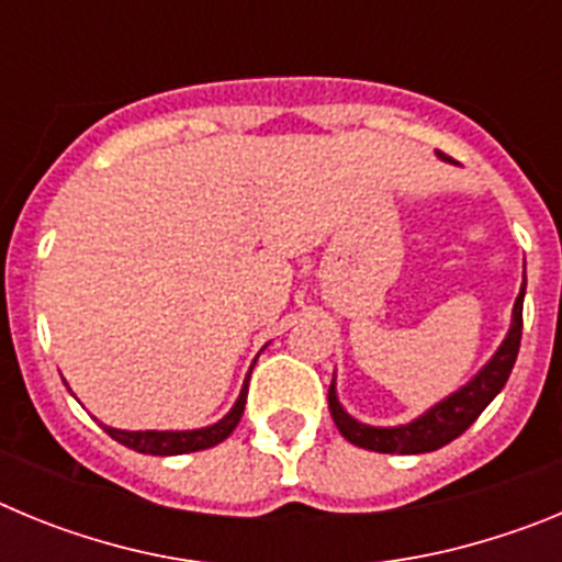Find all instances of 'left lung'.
<instances>
[{"instance_id":"8db88e82","label":"left lung","mask_w":562,"mask_h":562,"mask_svg":"<svg viewBox=\"0 0 562 562\" xmlns=\"http://www.w3.org/2000/svg\"><path fill=\"white\" fill-rule=\"evenodd\" d=\"M441 160H450L439 151ZM524 295H526V276L524 286H520V295L515 301L513 310V326H509V335L501 342V349L495 351L493 360L486 362L484 369L467 382L464 389H459L456 394H450L448 400H441L439 405H434L430 411L419 416V419L408 422V425H400V428H371V425H362L355 416H349L342 411V405L337 402L335 380L329 385V411L331 419H335L337 430L342 434V439H349L351 445L366 450H374V453H430V450H439L445 445H450L453 439H459L470 425L481 416V411L490 405V402L498 396V391L504 389L509 374H513L515 357L520 349V335H524Z\"/></svg>"}]
</instances>
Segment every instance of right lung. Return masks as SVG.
I'll list each match as a JSON object with an SVG mask.
<instances>
[{
	"instance_id": "1",
	"label": "right lung",
	"mask_w": 562,
	"mask_h": 562,
	"mask_svg": "<svg viewBox=\"0 0 562 562\" xmlns=\"http://www.w3.org/2000/svg\"><path fill=\"white\" fill-rule=\"evenodd\" d=\"M252 371V369H250ZM247 382H250V374H247L245 385H241V394H238L236 405L231 408V414L225 419H220L211 428H200V430H117V428H106L109 436L114 441H121L126 448L137 450V453L146 456H182V453H196V450H207L213 445H220L225 441L227 436L236 430L238 419L245 414V402H247Z\"/></svg>"
}]
</instances>
